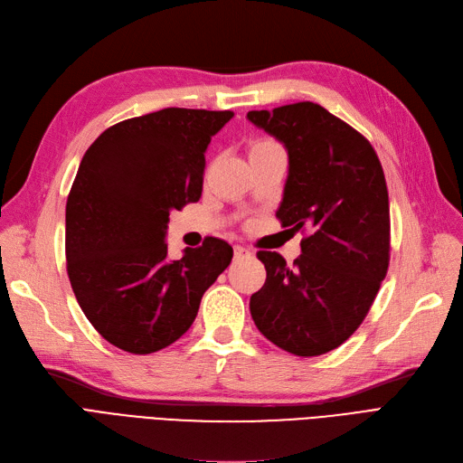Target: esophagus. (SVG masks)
Masks as SVG:
<instances>
[{
    "label": "esophagus",
    "instance_id": "esophagus-1",
    "mask_svg": "<svg viewBox=\"0 0 463 463\" xmlns=\"http://www.w3.org/2000/svg\"><path fill=\"white\" fill-rule=\"evenodd\" d=\"M233 254H235V260H245V258L252 256V252L249 249H245V247H235Z\"/></svg>",
    "mask_w": 463,
    "mask_h": 463
}]
</instances>
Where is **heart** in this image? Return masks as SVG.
Wrapping results in <instances>:
<instances>
[{"label": "heart", "instance_id": "1", "mask_svg": "<svg viewBox=\"0 0 463 463\" xmlns=\"http://www.w3.org/2000/svg\"><path fill=\"white\" fill-rule=\"evenodd\" d=\"M269 147H277V144H275V142H271V140H268V138H258V140H254V142L250 144V150H249V154L262 152V150H269Z\"/></svg>", "mask_w": 463, "mask_h": 463}]
</instances>
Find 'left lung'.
I'll return each instance as SVG.
<instances>
[{"label":"left lung","mask_w":463,"mask_h":463,"mask_svg":"<svg viewBox=\"0 0 463 463\" xmlns=\"http://www.w3.org/2000/svg\"><path fill=\"white\" fill-rule=\"evenodd\" d=\"M247 118L285 144L288 176L277 218L283 228L307 232L292 266L258 250L266 283L250 296V316L277 347L323 355L359 328L390 266L382 163L371 142L316 102Z\"/></svg>","instance_id":"obj_1"}]
</instances>
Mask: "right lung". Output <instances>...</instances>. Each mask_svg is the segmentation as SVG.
I'll use <instances>...</instances> for the list:
<instances>
[{
	"label": "right lung",
	"mask_w": 463,
	"mask_h": 463,
	"mask_svg": "<svg viewBox=\"0 0 463 463\" xmlns=\"http://www.w3.org/2000/svg\"><path fill=\"white\" fill-rule=\"evenodd\" d=\"M233 112L165 108L116 123L89 146L66 203V268L89 323L147 355L186 332L233 249L209 237L167 256L171 211L203 192L205 152Z\"/></svg>",
	"instance_id": "1"
}]
</instances>
